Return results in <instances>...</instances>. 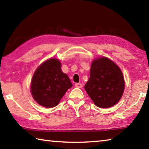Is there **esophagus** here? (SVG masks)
<instances>
[{"label":"esophagus","mask_w":149,"mask_h":149,"mask_svg":"<svg viewBox=\"0 0 149 149\" xmlns=\"http://www.w3.org/2000/svg\"><path fill=\"white\" fill-rule=\"evenodd\" d=\"M75 87L77 88H81L83 87V85L81 84H79V83H76L75 84Z\"/></svg>","instance_id":"34e87169"}]
</instances>
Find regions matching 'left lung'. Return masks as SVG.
<instances>
[{"label": "left lung", "mask_w": 149, "mask_h": 149, "mask_svg": "<svg viewBox=\"0 0 149 149\" xmlns=\"http://www.w3.org/2000/svg\"><path fill=\"white\" fill-rule=\"evenodd\" d=\"M124 88L122 70L112 60L104 56L93 60L85 89L97 107L106 108L117 104Z\"/></svg>", "instance_id": "1"}]
</instances>
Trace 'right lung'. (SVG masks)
<instances>
[{
  "mask_svg": "<svg viewBox=\"0 0 149 149\" xmlns=\"http://www.w3.org/2000/svg\"><path fill=\"white\" fill-rule=\"evenodd\" d=\"M61 65L58 59H48L37 68L33 75L30 87L31 95L42 107H56L72 87L68 75L62 72Z\"/></svg>",
  "mask_w": 149,
  "mask_h": 149,
  "instance_id": "obj_1",
  "label": "right lung"
}]
</instances>
